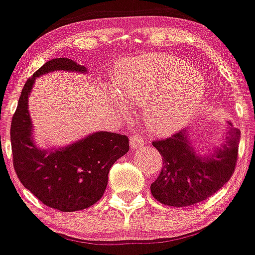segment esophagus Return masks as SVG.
<instances>
[{"instance_id":"obj_1","label":"esophagus","mask_w":255,"mask_h":255,"mask_svg":"<svg viewBox=\"0 0 255 255\" xmlns=\"http://www.w3.org/2000/svg\"><path fill=\"white\" fill-rule=\"evenodd\" d=\"M144 144V140L140 136H137V135H134V136L130 137V147H131V149H139V147H141Z\"/></svg>"}]
</instances>
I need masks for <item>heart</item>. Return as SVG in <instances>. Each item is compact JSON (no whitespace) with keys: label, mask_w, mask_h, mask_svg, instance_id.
<instances>
[{"label":"heart","mask_w":255,"mask_h":255,"mask_svg":"<svg viewBox=\"0 0 255 255\" xmlns=\"http://www.w3.org/2000/svg\"><path fill=\"white\" fill-rule=\"evenodd\" d=\"M115 86L118 110L144 108V121L155 135H171L188 124L199 110L207 93L204 75L196 67L165 53H147L118 65Z\"/></svg>","instance_id":"1"}]
</instances>
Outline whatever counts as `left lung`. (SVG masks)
Instances as JSON below:
<instances>
[{
	"mask_svg": "<svg viewBox=\"0 0 255 255\" xmlns=\"http://www.w3.org/2000/svg\"><path fill=\"white\" fill-rule=\"evenodd\" d=\"M219 146L204 155L193 144L185 129L165 140L152 142L162 157V169L151 184L157 202L169 207H189L217 193L233 175L238 159L241 130L233 126Z\"/></svg>",
	"mask_w": 255,
	"mask_h": 255,
	"instance_id": "8db88e82",
	"label": "left lung"
}]
</instances>
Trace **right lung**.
<instances>
[{
	"label": "right lung",
	"mask_w": 255,
	"mask_h": 255,
	"mask_svg": "<svg viewBox=\"0 0 255 255\" xmlns=\"http://www.w3.org/2000/svg\"><path fill=\"white\" fill-rule=\"evenodd\" d=\"M53 71L86 74L87 69L61 57L46 62L27 80L11 124L13 166L22 185L41 203L61 212H79L104 195L110 168L129 151V139L116 132L96 131L66 146H38L28 98L36 77Z\"/></svg>",
	"instance_id": "add662e5"
}]
</instances>
